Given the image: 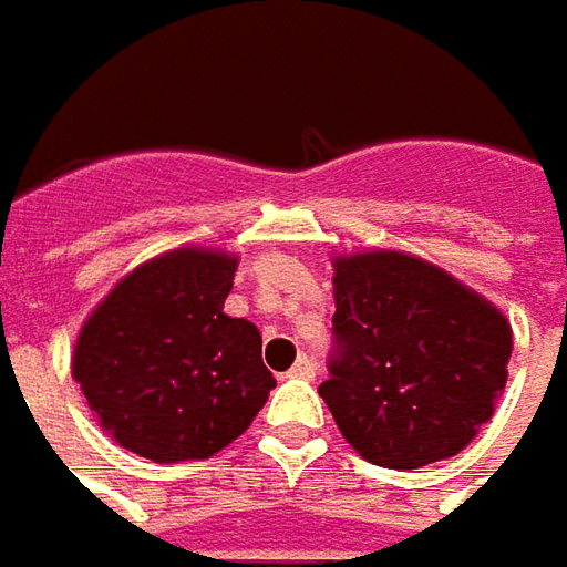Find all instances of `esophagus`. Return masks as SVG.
<instances>
[{
    "label": "esophagus",
    "instance_id": "obj_1",
    "mask_svg": "<svg viewBox=\"0 0 567 567\" xmlns=\"http://www.w3.org/2000/svg\"><path fill=\"white\" fill-rule=\"evenodd\" d=\"M287 378H302V381H311V378H315V364H311L309 355H299L296 364L287 371Z\"/></svg>",
    "mask_w": 567,
    "mask_h": 567
}]
</instances>
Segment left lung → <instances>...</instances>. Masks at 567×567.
<instances>
[{
	"label": "left lung",
	"mask_w": 567,
	"mask_h": 567,
	"mask_svg": "<svg viewBox=\"0 0 567 567\" xmlns=\"http://www.w3.org/2000/svg\"><path fill=\"white\" fill-rule=\"evenodd\" d=\"M333 299L330 374L318 393L352 450L381 468L465 450L508 378L503 311L402 252L340 258Z\"/></svg>",
	"instance_id": "obj_1"
}]
</instances>
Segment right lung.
I'll use <instances>...</instances> for the list:
<instances>
[{
	"label": "right lung",
	"mask_w": 567,
	"mask_h": 567,
	"mask_svg": "<svg viewBox=\"0 0 567 567\" xmlns=\"http://www.w3.org/2000/svg\"><path fill=\"white\" fill-rule=\"evenodd\" d=\"M237 258L177 249L105 296L74 349L99 424L152 462L208 458L234 443L275 390L261 333L224 315Z\"/></svg>",
	"instance_id": "obj_1"
}]
</instances>
